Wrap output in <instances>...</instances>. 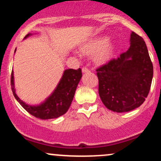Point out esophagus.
Segmentation results:
<instances>
[{
	"label": "esophagus",
	"mask_w": 161,
	"mask_h": 161,
	"mask_svg": "<svg viewBox=\"0 0 161 161\" xmlns=\"http://www.w3.org/2000/svg\"><path fill=\"white\" fill-rule=\"evenodd\" d=\"M82 71L83 73H88V72H89V69H88L87 67H82Z\"/></svg>",
	"instance_id": "obj_1"
}]
</instances>
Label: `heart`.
I'll use <instances>...</instances> for the list:
<instances>
[{"instance_id": "obj_1", "label": "heart", "mask_w": 161, "mask_h": 161, "mask_svg": "<svg viewBox=\"0 0 161 161\" xmlns=\"http://www.w3.org/2000/svg\"><path fill=\"white\" fill-rule=\"evenodd\" d=\"M115 49V43L107 36H98L85 42L81 46V51L86 53H94L95 60L98 64H104L111 58ZM79 55L77 52H75Z\"/></svg>"}]
</instances>
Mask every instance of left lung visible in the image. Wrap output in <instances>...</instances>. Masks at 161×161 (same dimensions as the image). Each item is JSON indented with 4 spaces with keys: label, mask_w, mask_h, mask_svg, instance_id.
<instances>
[{
    "label": "left lung",
    "mask_w": 161,
    "mask_h": 161,
    "mask_svg": "<svg viewBox=\"0 0 161 161\" xmlns=\"http://www.w3.org/2000/svg\"><path fill=\"white\" fill-rule=\"evenodd\" d=\"M129 42L125 52L96 70L100 97L107 108L116 113L141 106L152 82L153 65L145 41L132 32Z\"/></svg>",
    "instance_id": "8db88e82"
}]
</instances>
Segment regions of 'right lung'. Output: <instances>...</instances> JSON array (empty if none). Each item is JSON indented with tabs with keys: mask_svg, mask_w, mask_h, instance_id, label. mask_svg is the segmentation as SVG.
Instances as JSON below:
<instances>
[{
	"mask_svg": "<svg viewBox=\"0 0 161 161\" xmlns=\"http://www.w3.org/2000/svg\"><path fill=\"white\" fill-rule=\"evenodd\" d=\"M32 36L29 33L24 39ZM16 48L15 49V52ZM82 78V70L73 69H65L63 75L52 93L43 102L38 105H30L22 101L16 93L14 86V70L11 73V88L16 101L31 115L42 119H55L65 114L69 108L74 97L75 90Z\"/></svg>",
	"mask_w": 161,
	"mask_h": 161,
	"instance_id": "add662e5",
	"label": "right lung"
}]
</instances>
